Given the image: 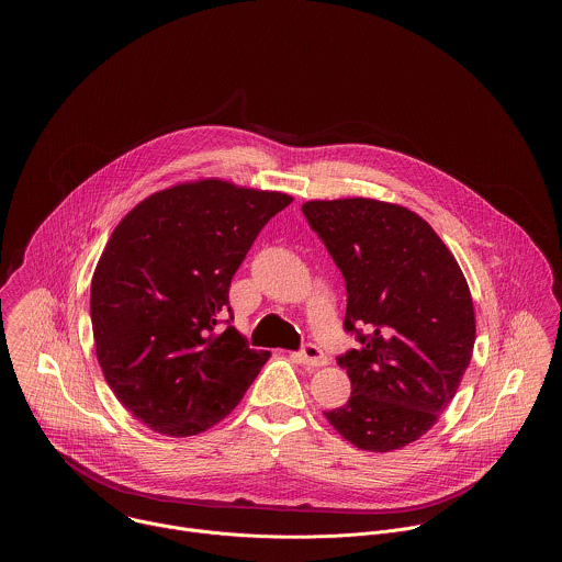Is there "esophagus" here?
<instances>
[{"instance_id": "obj_1", "label": "esophagus", "mask_w": 562, "mask_h": 562, "mask_svg": "<svg viewBox=\"0 0 562 562\" xmlns=\"http://www.w3.org/2000/svg\"><path fill=\"white\" fill-rule=\"evenodd\" d=\"M293 358L296 362H301V364H305V367H312V369H314V367H326V364H328L326 353H324L318 346H314V344L303 346L301 351L293 353Z\"/></svg>"}]
</instances>
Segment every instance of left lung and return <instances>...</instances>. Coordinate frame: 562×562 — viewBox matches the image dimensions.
<instances>
[{"label":"left lung","instance_id":"1","mask_svg":"<svg viewBox=\"0 0 562 562\" xmlns=\"http://www.w3.org/2000/svg\"><path fill=\"white\" fill-rule=\"evenodd\" d=\"M301 211L344 273V326L360 344L337 358L349 401L324 415L362 451L406 447L436 424L470 367L468 282L445 241L404 206L348 198Z\"/></svg>","mask_w":562,"mask_h":562}]
</instances>
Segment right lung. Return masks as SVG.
<instances>
[{"label":"right lung","instance_id":"add662e5","mask_svg":"<svg viewBox=\"0 0 562 562\" xmlns=\"http://www.w3.org/2000/svg\"><path fill=\"white\" fill-rule=\"evenodd\" d=\"M291 202L206 179L149 195L113 229L92 276V333L109 387L147 428H213L268 362L232 326L229 286Z\"/></svg>","mask_w":562,"mask_h":562}]
</instances>
